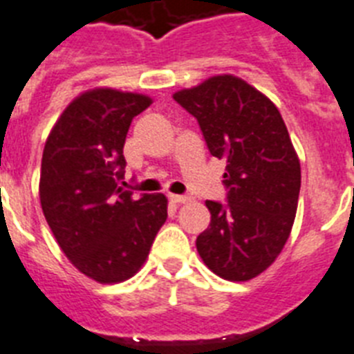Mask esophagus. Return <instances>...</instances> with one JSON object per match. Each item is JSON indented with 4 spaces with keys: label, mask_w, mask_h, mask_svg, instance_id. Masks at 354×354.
Here are the masks:
<instances>
[{
    "label": "esophagus",
    "mask_w": 354,
    "mask_h": 354,
    "mask_svg": "<svg viewBox=\"0 0 354 354\" xmlns=\"http://www.w3.org/2000/svg\"><path fill=\"white\" fill-rule=\"evenodd\" d=\"M171 201H173V203H178V205H181V203H189L190 196H180V194H171Z\"/></svg>",
    "instance_id": "1"
}]
</instances>
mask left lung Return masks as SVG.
Returning a JSON list of instances; mask_svg holds the SVG:
<instances>
[{
  "instance_id": "obj_1",
  "label": "left lung",
  "mask_w": 354,
  "mask_h": 354,
  "mask_svg": "<svg viewBox=\"0 0 354 354\" xmlns=\"http://www.w3.org/2000/svg\"><path fill=\"white\" fill-rule=\"evenodd\" d=\"M174 100L197 120L209 153L227 162V203L206 201L212 222L197 236V252L222 279H254L284 248L300 196V160L284 120L234 75L178 91Z\"/></svg>"
}]
</instances>
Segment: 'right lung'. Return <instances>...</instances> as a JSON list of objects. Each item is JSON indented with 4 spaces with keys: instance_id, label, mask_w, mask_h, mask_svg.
I'll use <instances>...</instances> for the list:
<instances>
[{
    "instance_id": "obj_1",
    "label": "right lung",
    "mask_w": 354,
    "mask_h": 354,
    "mask_svg": "<svg viewBox=\"0 0 354 354\" xmlns=\"http://www.w3.org/2000/svg\"><path fill=\"white\" fill-rule=\"evenodd\" d=\"M151 104L138 93L98 88L75 98L47 138L40 203L70 263L100 284L130 279L167 218L164 194L123 189L130 123Z\"/></svg>"
}]
</instances>
